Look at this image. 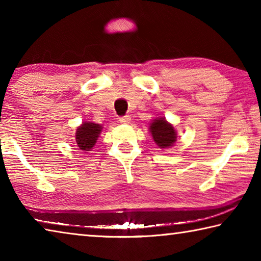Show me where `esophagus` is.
<instances>
[{
	"label": "esophagus",
	"mask_w": 261,
	"mask_h": 261,
	"mask_svg": "<svg viewBox=\"0 0 261 261\" xmlns=\"http://www.w3.org/2000/svg\"><path fill=\"white\" fill-rule=\"evenodd\" d=\"M130 120H131V118H130L129 115H125V116L120 117V120H118V121H120L121 123H123V124H126V123H129Z\"/></svg>",
	"instance_id": "1"
}]
</instances>
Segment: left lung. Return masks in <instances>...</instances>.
I'll list each match as a JSON object with an SVG mask.
<instances>
[{"mask_svg": "<svg viewBox=\"0 0 261 261\" xmlns=\"http://www.w3.org/2000/svg\"><path fill=\"white\" fill-rule=\"evenodd\" d=\"M152 137L161 148H167L176 141V132L174 126L169 124L165 118H156L149 126Z\"/></svg>", "mask_w": 261, "mask_h": 261, "instance_id": "8db88e82", "label": "left lung"}]
</instances>
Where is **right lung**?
I'll return each instance as SVG.
<instances>
[{"mask_svg": "<svg viewBox=\"0 0 261 261\" xmlns=\"http://www.w3.org/2000/svg\"><path fill=\"white\" fill-rule=\"evenodd\" d=\"M102 126L95 123H84L79 126L76 131V143L79 149L82 151H91V148L95 145L98 137L101 132Z\"/></svg>", "mask_w": 261, "mask_h": 261, "instance_id": "add662e5", "label": "right lung"}]
</instances>
